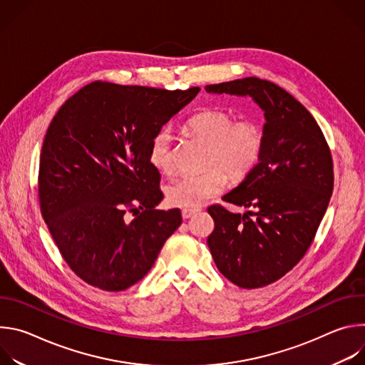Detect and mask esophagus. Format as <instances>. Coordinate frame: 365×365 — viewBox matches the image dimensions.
I'll return each instance as SVG.
<instances>
[{
	"label": "esophagus",
	"instance_id": "34e87169",
	"mask_svg": "<svg viewBox=\"0 0 365 365\" xmlns=\"http://www.w3.org/2000/svg\"><path fill=\"white\" fill-rule=\"evenodd\" d=\"M197 211H199L197 207H183V210H182V217H183L185 220H187V218H190L192 215H195Z\"/></svg>",
	"mask_w": 365,
	"mask_h": 365
}]
</instances>
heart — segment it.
Masks as SVG:
<instances>
[{
  "label": "heart",
  "mask_w": 365,
  "mask_h": 365,
  "mask_svg": "<svg viewBox=\"0 0 365 365\" xmlns=\"http://www.w3.org/2000/svg\"><path fill=\"white\" fill-rule=\"evenodd\" d=\"M186 131L206 143L205 172L183 175L166 186V197L175 206L195 207L224 192L230 178L245 179L262 159L264 137L262 127L252 118L235 120L220 108L205 110L185 123ZM150 165L162 175H172L173 134L162 127L155 131L147 145Z\"/></svg>",
  "instance_id": "1"
}]
</instances>
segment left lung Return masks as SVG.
Masks as SVG:
<instances>
[{"instance_id": "8db88e82", "label": "left lung", "mask_w": 365, "mask_h": 365, "mask_svg": "<svg viewBox=\"0 0 365 365\" xmlns=\"http://www.w3.org/2000/svg\"><path fill=\"white\" fill-rule=\"evenodd\" d=\"M205 89L250 95L264 111L262 159L222 197L254 212L207 207L215 222L207 247L218 270L238 287H263L290 272L314 241L334 189L332 154L317 120L276 83L251 76Z\"/></svg>"}]
</instances>
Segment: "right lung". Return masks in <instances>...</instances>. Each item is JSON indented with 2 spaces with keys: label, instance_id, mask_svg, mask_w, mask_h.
<instances>
[{
  "label": "right lung",
  "instance_id": "add662e5",
  "mask_svg": "<svg viewBox=\"0 0 365 365\" xmlns=\"http://www.w3.org/2000/svg\"><path fill=\"white\" fill-rule=\"evenodd\" d=\"M199 91L95 81L51 120L40 154V211L85 283L107 292L135 284L182 224L179 207H154L163 192L147 145ZM127 213L135 217L131 223Z\"/></svg>",
  "mask_w": 365,
  "mask_h": 365
}]
</instances>
